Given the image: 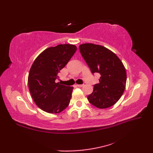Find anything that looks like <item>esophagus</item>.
I'll return each mask as SVG.
<instances>
[{
	"mask_svg": "<svg viewBox=\"0 0 153 153\" xmlns=\"http://www.w3.org/2000/svg\"><path fill=\"white\" fill-rule=\"evenodd\" d=\"M77 86L79 87H82L84 86V85H83V84H82V85H77Z\"/></svg>",
	"mask_w": 153,
	"mask_h": 153,
	"instance_id": "1",
	"label": "esophagus"
}]
</instances>
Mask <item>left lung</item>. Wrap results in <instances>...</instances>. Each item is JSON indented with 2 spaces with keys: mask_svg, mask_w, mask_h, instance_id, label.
<instances>
[{
  "mask_svg": "<svg viewBox=\"0 0 153 153\" xmlns=\"http://www.w3.org/2000/svg\"><path fill=\"white\" fill-rule=\"evenodd\" d=\"M79 48L92 74H100L99 83L94 85L93 91L87 99L99 108L113 106L126 88V71L122 61L113 52L101 45L85 43Z\"/></svg>",
  "mask_w": 153,
  "mask_h": 153,
  "instance_id": "8db88e82",
  "label": "left lung"
}]
</instances>
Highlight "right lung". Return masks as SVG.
Listing matches in <instances>:
<instances>
[{
  "mask_svg": "<svg viewBox=\"0 0 153 153\" xmlns=\"http://www.w3.org/2000/svg\"><path fill=\"white\" fill-rule=\"evenodd\" d=\"M77 50L74 45L49 47L33 62L28 76V86L35 103L43 111L61 112L69 105L74 87L56 83L58 73Z\"/></svg>",
  "mask_w": 153,
  "mask_h": 153,
  "instance_id": "add662e5",
  "label": "right lung"
}]
</instances>
